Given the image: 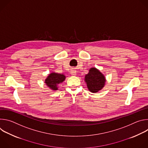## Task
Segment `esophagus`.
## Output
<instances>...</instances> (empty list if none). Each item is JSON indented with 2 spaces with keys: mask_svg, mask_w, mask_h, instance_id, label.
<instances>
[{
  "mask_svg": "<svg viewBox=\"0 0 148 148\" xmlns=\"http://www.w3.org/2000/svg\"><path fill=\"white\" fill-rule=\"evenodd\" d=\"M70 73L72 75H76V71L74 69H72Z\"/></svg>",
  "mask_w": 148,
  "mask_h": 148,
  "instance_id": "34e87169",
  "label": "esophagus"
}]
</instances>
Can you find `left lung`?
I'll return each instance as SVG.
<instances>
[{"label":"left lung","instance_id":"obj_1","mask_svg":"<svg viewBox=\"0 0 148 148\" xmlns=\"http://www.w3.org/2000/svg\"><path fill=\"white\" fill-rule=\"evenodd\" d=\"M85 81L88 90L92 92H97L103 87L105 79L103 74L95 68H91L86 75Z\"/></svg>","mask_w":148,"mask_h":148}]
</instances>
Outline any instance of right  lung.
<instances>
[{
    "instance_id": "obj_1",
    "label": "right lung",
    "mask_w": 148,
    "mask_h": 148,
    "mask_svg": "<svg viewBox=\"0 0 148 148\" xmlns=\"http://www.w3.org/2000/svg\"><path fill=\"white\" fill-rule=\"evenodd\" d=\"M66 77L63 74H60L56 73H53L48 76L45 82L47 86L53 90H57V85L65 80Z\"/></svg>"
}]
</instances>
